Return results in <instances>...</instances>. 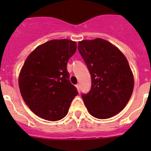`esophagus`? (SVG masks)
<instances>
[{"mask_svg": "<svg viewBox=\"0 0 151 151\" xmlns=\"http://www.w3.org/2000/svg\"><path fill=\"white\" fill-rule=\"evenodd\" d=\"M76 88H77V91H78V92L80 91V85H76Z\"/></svg>", "mask_w": 151, "mask_h": 151, "instance_id": "34e87169", "label": "esophagus"}]
</instances>
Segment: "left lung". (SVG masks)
Returning <instances> with one entry per match:
<instances>
[{"instance_id": "left-lung-1", "label": "left lung", "mask_w": 151, "mask_h": 151, "mask_svg": "<svg viewBox=\"0 0 151 151\" xmlns=\"http://www.w3.org/2000/svg\"><path fill=\"white\" fill-rule=\"evenodd\" d=\"M78 50L91 76V89L83 94L92 116L107 119L119 113L129 102L134 85L126 56L117 47L97 38L79 42Z\"/></svg>"}]
</instances>
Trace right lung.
Masks as SVG:
<instances>
[{
  "label": "right lung",
  "mask_w": 151,
  "mask_h": 151,
  "mask_svg": "<svg viewBox=\"0 0 151 151\" xmlns=\"http://www.w3.org/2000/svg\"><path fill=\"white\" fill-rule=\"evenodd\" d=\"M76 50V42L54 39L38 46L27 57L18 83L24 101L37 116L57 121L68 113L78 94L67 71V62Z\"/></svg>",
  "instance_id": "right-lung-1"
}]
</instances>
